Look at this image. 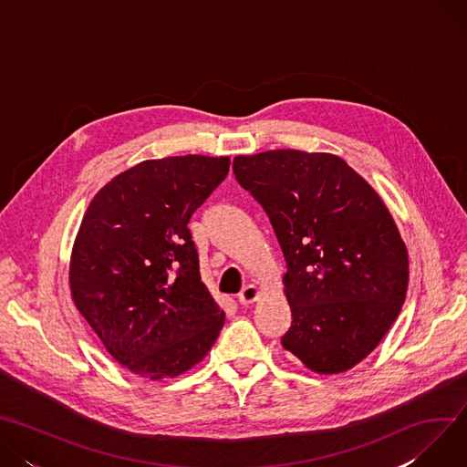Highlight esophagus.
Returning <instances> with one entry per match:
<instances>
[{"instance_id":"obj_1","label":"esophagus","mask_w":467,"mask_h":467,"mask_svg":"<svg viewBox=\"0 0 467 467\" xmlns=\"http://www.w3.org/2000/svg\"><path fill=\"white\" fill-rule=\"evenodd\" d=\"M258 297V288L254 285H247L240 294H238V301L240 305H251L253 301H256Z\"/></svg>"}]
</instances>
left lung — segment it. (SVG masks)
I'll return each mask as SVG.
<instances>
[{
	"instance_id": "left-lung-1",
	"label": "left lung",
	"mask_w": 467,
	"mask_h": 467,
	"mask_svg": "<svg viewBox=\"0 0 467 467\" xmlns=\"http://www.w3.org/2000/svg\"><path fill=\"white\" fill-rule=\"evenodd\" d=\"M233 171L268 216L286 260L292 325L283 348L316 373L353 368L407 297L409 251L388 209L337 155H240Z\"/></svg>"
}]
</instances>
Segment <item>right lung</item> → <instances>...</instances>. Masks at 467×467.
I'll list each match as a JSON object with an SVG mask.
<instances>
[{"label":"right lung","instance_id":"obj_1","mask_svg":"<svg viewBox=\"0 0 467 467\" xmlns=\"http://www.w3.org/2000/svg\"><path fill=\"white\" fill-rule=\"evenodd\" d=\"M229 157L146 161L88 205L70 262L78 310L129 371L159 380L203 360L225 314L199 275L188 222L229 173Z\"/></svg>","mask_w":467,"mask_h":467}]
</instances>
